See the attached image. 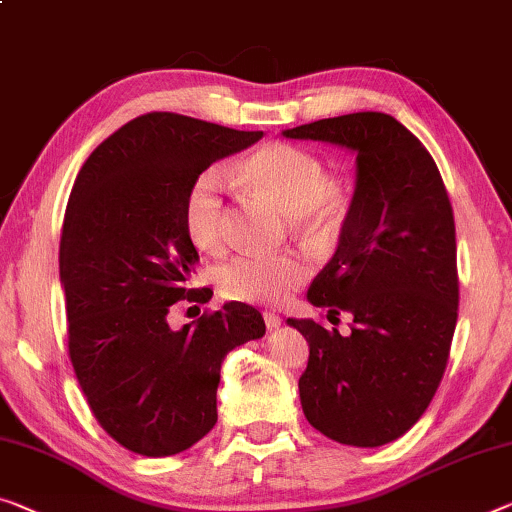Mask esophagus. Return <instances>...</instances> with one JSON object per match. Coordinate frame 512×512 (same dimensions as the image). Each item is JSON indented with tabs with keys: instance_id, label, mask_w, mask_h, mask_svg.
I'll use <instances>...</instances> for the list:
<instances>
[{
	"instance_id": "34e87169",
	"label": "esophagus",
	"mask_w": 512,
	"mask_h": 512,
	"mask_svg": "<svg viewBox=\"0 0 512 512\" xmlns=\"http://www.w3.org/2000/svg\"><path fill=\"white\" fill-rule=\"evenodd\" d=\"M263 318H265L267 329H279V327H281V316H279V313L263 311Z\"/></svg>"
}]
</instances>
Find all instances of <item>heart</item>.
Wrapping results in <instances>:
<instances>
[{
    "label": "heart",
    "instance_id": "obj_1",
    "mask_svg": "<svg viewBox=\"0 0 512 512\" xmlns=\"http://www.w3.org/2000/svg\"><path fill=\"white\" fill-rule=\"evenodd\" d=\"M249 187L270 199L293 219L295 229L313 240L329 238L345 215L343 187L327 178L325 162L316 153L293 144H267L240 164ZM185 231L201 251L217 254L226 242L224 174L206 169L185 194ZM311 267L297 254H242L217 274L219 290L235 302H286L309 277Z\"/></svg>",
    "mask_w": 512,
    "mask_h": 512
}]
</instances>
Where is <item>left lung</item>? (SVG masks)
I'll list each match as a JSON object with an SVG mask.
<instances>
[{"mask_svg":"<svg viewBox=\"0 0 512 512\" xmlns=\"http://www.w3.org/2000/svg\"><path fill=\"white\" fill-rule=\"evenodd\" d=\"M357 155L355 194L332 261L306 300L348 311L352 332L286 322L309 343L300 377L306 421L338 444L375 448L405 435L442 382L455 322V222L426 146L382 112L283 130Z\"/></svg>","mask_w":512,"mask_h":512,"instance_id":"left-lung-1","label":"left lung"}]
</instances>
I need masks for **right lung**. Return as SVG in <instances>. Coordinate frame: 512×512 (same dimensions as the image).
I'll return each mask as SVG.
<instances>
[{
    "mask_svg": "<svg viewBox=\"0 0 512 512\" xmlns=\"http://www.w3.org/2000/svg\"><path fill=\"white\" fill-rule=\"evenodd\" d=\"M261 137L153 112L102 141L77 174L59 245L68 352L93 416L132 453L164 458L206 437L224 357L265 334L242 302L178 332L167 322L190 300L199 261L183 217L192 180Z\"/></svg>",
    "mask_w": 512,
    "mask_h": 512,
    "instance_id": "add662e5",
    "label": "right lung"
}]
</instances>
